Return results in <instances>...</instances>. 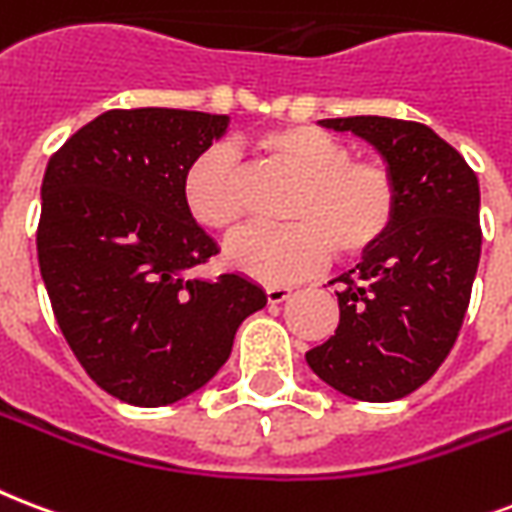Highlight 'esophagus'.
<instances>
[{
	"label": "esophagus",
	"mask_w": 512,
	"mask_h": 512,
	"mask_svg": "<svg viewBox=\"0 0 512 512\" xmlns=\"http://www.w3.org/2000/svg\"><path fill=\"white\" fill-rule=\"evenodd\" d=\"M290 287H265V298L268 303H282V300L290 298Z\"/></svg>",
	"instance_id": "34e87169"
}]
</instances>
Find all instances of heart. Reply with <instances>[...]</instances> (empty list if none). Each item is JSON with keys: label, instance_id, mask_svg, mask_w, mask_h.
<instances>
[{"label": "heart", "instance_id": "heart-1", "mask_svg": "<svg viewBox=\"0 0 512 512\" xmlns=\"http://www.w3.org/2000/svg\"><path fill=\"white\" fill-rule=\"evenodd\" d=\"M257 150L298 179L290 228L247 230L228 244V263L257 282L284 284L333 257L357 260L392 233L400 209L395 171L378 158H354L349 142L317 126L271 128ZM182 201L198 225L230 233L244 222V174L236 152L209 144L187 163Z\"/></svg>", "mask_w": 512, "mask_h": 512}]
</instances>
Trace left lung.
Instances as JSON below:
<instances>
[{
  "mask_svg": "<svg viewBox=\"0 0 512 512\" xmlns=\"http://www.w3.org/2000/svg\"><path fill=\"white\" fill-rule=\"evenodd\" d=\"M381 152L400 185L392 233L341 273V322L306 354L341 395L389 403L411 395L446 360L470 306L481 260V190L462 155L432 128L395 117L319 120Z\"/></svg>",
  "mask_w": 512,
  "mask_h": 512,
  "instance_id": "obj_1",
  "label": "left lung"
}]
</instances>
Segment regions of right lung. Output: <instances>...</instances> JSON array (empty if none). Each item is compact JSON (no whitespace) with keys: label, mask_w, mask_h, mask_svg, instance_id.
I'll return each mask as SVG.
<instances>
[{"label":"right lung","mask_w":512,"mask_h":512,"mask_svg":"<svg viewBox=\"0 0 512 512\" xmlns=\"http://www.w3.org/2000/svg\"><path fill=\"white\" fill-rule=\"evenodd\" d=\"M228 123L190 109H109L45 169L37 257L50 306L85 373L128 405L193 395L265 306L239 273L187 276L220 249L185 209L182 174Z\"/></svg>","instance_id":"add662e5"}]
</instances>
